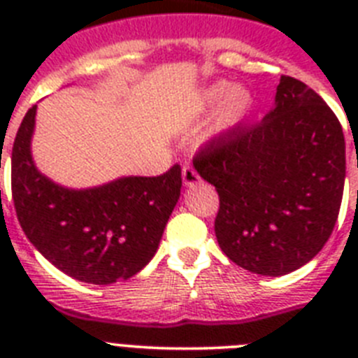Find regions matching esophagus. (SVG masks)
I'll return each instance as SVG.
<instances>
[{"label": "esophagus", "mask_w": 358, "mask_h": 358, "mask_svg": "<svg viewBox=\"0 0 358 358\" xmlns=\"http://www.w3.org/2000/svg\"><path fill=\"white\" fill-rule=\"evenodd\" d=\"M182 182H185V186H195L201 182V176L194 166H189V164L182 166Z\"/></svg>", "instance_id": "34e87169"}]
</instances>
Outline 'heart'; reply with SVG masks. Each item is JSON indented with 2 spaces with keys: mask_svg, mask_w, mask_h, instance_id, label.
Wrapping results in <instances>:
<instances>
[{
  "mask_svg": "<svg viewBox=\"0 0 358 358\" xmlns=\"http://www.w3.org/2000/svg\"><path fill=\"white\" fill-rule=\"evenodd\" d=\"M218 99L221 102L218 103L217 113H215V127L218 131H229L236 127L252 107V94L242 85L227 87L224 82H218L202 91L204 106H211Z\"/></svg>",
  "mask_w": 358,
  "mask_h": 358,
  "instance_id": "b5f03b06",
  "label": "heart"
}]
</instances>
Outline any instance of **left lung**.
I'll list each match as a JSON object with an SVG mask.
<instances>
[{"label": "left lung", "mask_w": 358, "mask_h": 358, "mask_svg": "<svg viewBox=\"0 0 358 358\" xmlns=\"http://www.w3.org/2000/svg\"><path fill=\"white\" fill-rule=\"evenodd\" d=\"M194 166L218 194V245L245 271L289 274L330 238L346 145L334 110L301 80L283 75L274 109L260 123L208 141Z\"/></svg>", "instance_id": "1"}]
</instances>
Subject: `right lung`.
Segmentation results:
<instances>
[{"mask_svg":"<svg viewBox=\"0 0 358 358\" xmlns=\"http://www.w3.org/2000/svg\"><path fill=\"white\" fill-rule=\"evenodd\" d=\"M30 107L12 147V199L24 235L59 271L84 283L109 285L138 274L181 195V166L157 177H122L103 186L69 189L36 169Z\"/></svg>","mask_w":358,"mask_h":358,"instance_id":"1","label":"right lung"}]
</instances>
